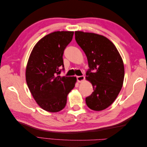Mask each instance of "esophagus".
Wrapping results in <instances>:
<instances>
[{
  "instance_id": "34e87169",
  "label": "esophagus",
  "mask_w": 147,
  "mask_h": 147,
  "mask_svg": "<svg viewBox=\"0 0 147 147\" xmlns=\"http://www.w3.org/2000/svg\"><path fill=\"white\" fill-rule=\"evenodd\" d=\"M77 80L78 82H79V83L81 82L84 80V76H83V75H81V76H77Z\"/></svg>"
}]
</instances>
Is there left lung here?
Instances as JSON below:
<instances>
[{"label":"left lung","instance_id":"8db88e82","mask_svg":"<svg viewBox=\"0 0 147 147\" xmlns=\"http://www.w3.org/2000/svg\"><path fill=\"white\" fill-rule=\"evenodd\" d=\"M75 35L87 57L89 69L86 78L94 90L86 97V104L93 110H104L116 99L123 86L122 58L114 44L103 35L82 31H75Z\"/></svg>","mask_w":147,"mask_h":147}]
</instances>
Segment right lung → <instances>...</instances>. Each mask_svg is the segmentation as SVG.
Segmentation results:
<instances>
[{"label": "right lung", "instance_id": "obj_1", "mask_svg": "<svg viewBox=\"0 0 147 147\" xmlns=\"http://www.w3.org/2000/svg\"><path fill=\"white\" fill-rule=\"evenodd\" d=\"M72 31H57L36 43L30 53L26 79L34 99L47 112H57L67 103V96L75 86L74 77H61L64 70L63 56L72 41Z\"/></svg>", "mask_w": 147, "mask_h": 147}]
</instances>
